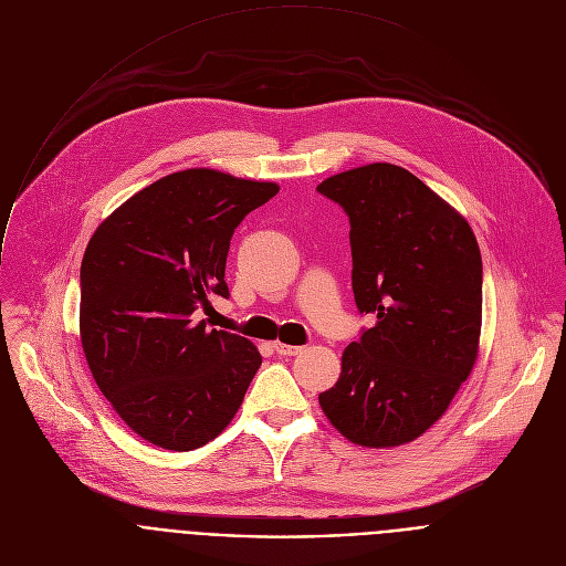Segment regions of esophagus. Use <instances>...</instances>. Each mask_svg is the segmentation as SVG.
<instances>
[{"label": "esophagus", "instance_id": "1", "mask_svg": "<svg viewBox=\"0 0 566 566\" xmlns=\"http://www.w3.org/2000/svg\"><path fill=\"white\" fill-rule=\"evenodd\" d=\"M273 349L280 354V356H297L302 352V347H295V345H284V343H275Z\"/></svg>", "mask_w": 566, "mask_h": 566}]
</instances>
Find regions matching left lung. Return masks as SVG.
Instances as JSON below:
<instances>
[{
  "instance_id": "left-lung-1",
  "label": "left lung",
  "mask_w": 566,
  "mask_h": 566,
  "mask_svg": "<svg viewBox=\"0 0 566 566\" xmlns=\"http://www.w3.org/2000/svg\"><path fill=\"white\" fill-rule=\"evenodd\" d=\"M317 192L349 217L352 289L374 317L319 408L352 443H410L448 410L481 334V253L468 221L406 168L371 164Z\"/></svg>"
}]
</instances>
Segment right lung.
<instances>
[{"mask_svg":"<svg viewBox=\"0 0 566 566\" xmlns=\"http://www.w3.org/2000/svg\"><path fill=\"white\" fill-rule=\"evenodd\" d=\"M280 192L266 181L195 168L116 208L80 266V340L118 417L175 452L206 446L232 421L262 365L258 347L195 319L228 297L230 237Z\"/></svg>","mask_w":566,"mask_h":566,"instance_id":"1","label":"right lung"}]
</instances>
